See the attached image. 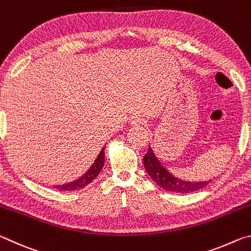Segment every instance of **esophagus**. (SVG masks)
I'll list each match as a JSON object with an SVG mask.
<instances>
[{
    "instance_id": "esophagus-1",
    "label": "esophagus",
    "mask_w": 251,
    "mask_h": 251,
    "mask_svg": "<svg viewBox=\"0 0 251 251\" xmlns=\"http://www.w3.org/2000/svg\"><path fill=\"white\" fill-rule=\"evenodd\" d=\"M130 124L133 125V126L141 125V124H142L141 118H138V117H131V118H130Z\"/></svg>"
}]
</instances>
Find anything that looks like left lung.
Wrapping results in <instances>:
<instances>
[{
    "label": "left lung",
    "instance_id": "1",
    "mask_svg": "<svg viewBox=\"0 0 251 251\" xmlns=\"http://www.w3.org/2000/svg\"><path fill=\"white\" fill-rule=\"evenodd\" d=\"M144 166L148 175L157 185L167 192L189 194L197 192L208 185L209 181H186L179 179L169 173L155 155V151L150 146L147 154L144 156Z\"/></svg>",
    "mask_w": 251,
    "mask_h": 251
}]
</instances>
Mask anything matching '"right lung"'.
I'll list each match as a JSON object with an SVG mask.
<instances>
[{"mask_svg":"<svg viewBox=\"0 0 251 251\" xmlns=\"http://www.w3.org/2000/svg\"><path fill=\"white\" fill-rule=\"evenodd\" d=\"M105 151L104 147L103 150L100 151V152L97 156V158L95 159L94 163H93L90 169L84 174L83 176H80L78 179H76L75 181L69 182V184L62 185V186H56V188L59 190H66V192H73V190H77L80 188H84L85 186H87L88 184L95 179V178L99 176V174L100 173L101 169H103L104 166V161H105Z\"/></svg>","mask_w":251,"mask_h":251,"instance_id":"add662e5","label":"right lung"}]
</instances>
